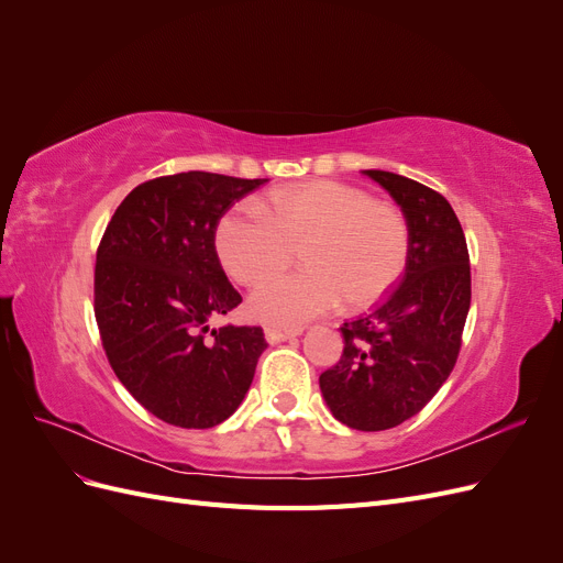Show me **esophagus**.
<instances>
[{
	"label": "esophagus",
	"instance_id": "obj_1",
	"mask_svg": "<svg viewBox=\"0 0 563 563\" xmlns=\"http://www.w3.org/2000/svg\"><path fill=\"white\" fill-rule=\"evenodd\" d=\"M302 329H291V327H265V338L267 343H284V340H291L296 335H300Z\"/></svg>",
	"mask_w": 563,
	"mask_h": 563
}]
</instances>
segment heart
<instances>
[{
	"label": "heart",
	"instance_id": "heart-1",
	"mask_svg": "<svg viewBox=\"0 0 563 563\" xmlns=\"http://www.w3.org/2000/svg\"><path fill=\"white\" fill-rule=\"evenodd\" d=\"M300 247L306 267L294 276L266 277ZM216 253L228 275L244 286L251 317L300 323L338 308L366 310L401 279L411 228L391 203L362 187L312 180L272 192L263 209L240 201L216 225Z\"/></svg>",
	"mask_w": 563,
	"mask_h": 563
}]
</instances>
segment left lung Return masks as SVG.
Listing matches in <instances>:
<instances>
[{
  "instance_id": "left-lung-1",
  "label": "left lung",
  "mask_w": 563,
  "mask_h": 563,
  "mask_svg": "<svg viewBox=\"0 0 563 563\" xmlns=\"http://www.w3.org/2000/svg\"><path fill=\"white\" fill-rule=\"evenodd\" d=\"M395 199L411 228L399 284L366 314L345 321L343 356L319 376L335 420L380 432L420 413L446 383L463 345L472 277L465 232L444 195L389 172H364Z\"/></svg>"
}]
</instances>
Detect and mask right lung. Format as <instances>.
Segmentation results:
<instances>
[{"label":"right lung","instance_id":"1","mask_svg":"<svg viewBox=\"0 0 563 563\" xmlns=\"http://www.w3.org/2000/svg\"><path fill=\"white\" fill-rule=\"evenodd\" d=\"M263 183L152 178L119 203L100 240L93 312L108 362L135 401L176 428L228 420L267 347L261 327H209L242 302L218 261L216 225Z\"/></svg>","mask_w":563,"mask_h":563}]
</instances>
